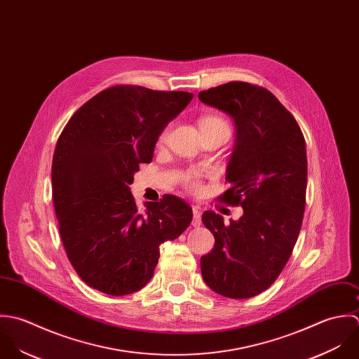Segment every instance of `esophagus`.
Wrapping results in <instances>:
<instances>
[{
    "mask_svg": "<svg viewBox=\"0 0 359 359\" xmlns=\"http://www.w3.org/2000/svg\"><path fill=\"white\" fill-rule=\"evenodd\" d=\"M194 227H198L201 224V211L198 207H193V223Z\"/></svg>",
    "mask_w": 359,
    "mask_h": 359,
    "instance_id": "obj_1",
    "label": "esophagus"
}]
</instances>
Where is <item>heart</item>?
<instances>
[{"label": "heart", "instance_id": "1", "mask_svg": "<svg viewBox=\"0 0 359 359\" xmlns=\"http://www.w3.org/2000/svg\"><path fill=\"white\" fill-rule=\"evenodd\" d=\"M198 126H200V130H204V129H214V128H229L227 126V122L215 114H207L204 116L200 118L198 121ZM169 132H170V123L163 126L162 130L159 132L158 135V142L159 143H163L168 136H169ZM183 180V184L190 190V191H200L201 190V182H200V175L196 173V172H187L183 175L182 177Z\"/></svg>", "mask_w": 359, "mask_h": 359}]
</instances>
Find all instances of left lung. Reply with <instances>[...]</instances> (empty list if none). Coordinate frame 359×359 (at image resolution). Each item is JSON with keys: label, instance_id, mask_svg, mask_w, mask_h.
<instances>
[{"label": "left lung", "instance_id": "8db88e82", "mask_svg": "<svg viewBox=\"0 0 359 359\" xmlns=\"http://www.w3.org/2000/svg\"><path fill=\"white\" fill-rule=\"evenodd\" d=\"M198 98L234 119L230 189L219 201L244 211L229 224L214 211L203 214L215 236L214 250L201 257L203 279L223 297L251 298L279 278L298 238L306 194L305 139L265 87L229 81L200 91Z\"/></svg>", "mask_w": 359, "mask_h": 359}]
</instances>
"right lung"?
Segmentation results:
<instances>
[{
  "label": "right lung",
  "instance_id": "right-lung-1",
  "mask_svg": "<svg viewBox=\"0 0 359 359\" xmlns=\"http://www.w3.org/2000/svg\"><path fill=\"white\" fill-rule=\"evenodd\" d=\"M186 91L119 84L83 104L64 128L53 158V201L60 234L79 278L108 295L143 288L159 245L177 238L193 210L165 194L139 210L130 193L158 135L193 100Z\"/></svg>",
  "mask_w": 359,
  "mask_h": 359
}]
</instances>
